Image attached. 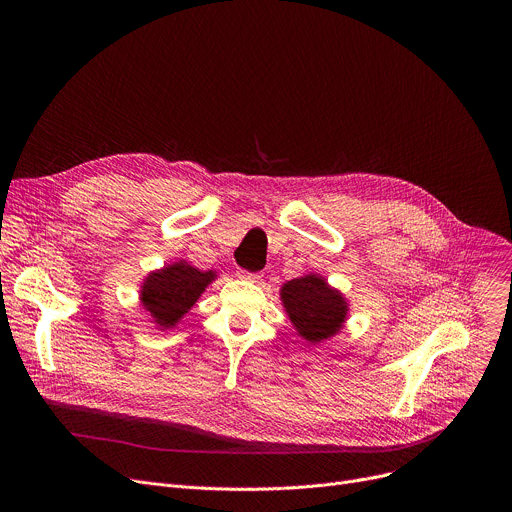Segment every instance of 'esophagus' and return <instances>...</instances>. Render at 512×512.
<instances>
[{
    "instance_id": "1",
    "label": "esophagus",
    "mask_w": 512,
    "mask_h": 512,
    "mask_svg": "<svg viewBox=\"0 0 512 512\" xmlns=\"http://www.w3.org/2000/svg\"><path fill=\"white\" fill-rule=\"evenodd\" d=\"M237 275H239L241 279H247V281H259V279H261L259 273H251V271H247V269H239Z\"/></svg>"
}]
</instances>
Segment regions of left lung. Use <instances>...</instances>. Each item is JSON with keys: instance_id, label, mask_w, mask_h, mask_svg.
<instances>
[{"instance_id": "8db88e82", "label": "left lung", "mask_w": 512, "mask_h": 512, "mask_svg": "<svg viewBox=\"0 0 512 512\" xmlns=\"http://www.w3.org/2000/svg\"><path fill=\"white\" fill-rule=\"evenodd\" d=\"M279 298L296 332L314 346L340 334L350 310L342 291L332 287L320 273L285 281Z\"/></svg>"}]
</instances>
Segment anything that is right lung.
I'll return each instance as SVG.
<instances>
[{"instance_id": "right-lung-1", "label": "right lung", "mask_w": 512, "mask_h": 512, "mask_svg": "<svg viewBox=\"0 0 512 512\" xmlns=\"http://www.w3.org/2000/svg\"><path fill=\"white\" fill-rule=\"evenodd\" d=\"M214 279L216 271H202L180 259L145 275L139 289V304L158 330H172Z\"/></svg>"}]
</instances>
